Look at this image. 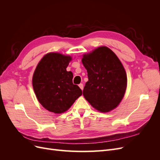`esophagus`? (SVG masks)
Returning a JSON list of instances; mask_svg holds the SVG:
<instances>
[{
	"label": "esophagus",
	"mask_w": 160,
	"mask_h": 160,
	"mask_svg": "<svg viewBox=\"0 0 160 160\" xmlns=\"http://www.w3.org/2000/svg\"><path fill=\"white\" fill-rule=\"evenodd\" d=\"M79 87L80 88V89L83 91V85L82 84V83H80L79 85Z\"/></svg>",
	"instance_id": "obj_1"
}]
</instances>
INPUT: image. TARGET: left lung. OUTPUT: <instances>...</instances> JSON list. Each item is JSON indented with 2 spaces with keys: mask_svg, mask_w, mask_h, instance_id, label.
Wrapping results in <instances>:
<instances>
[{
  "mask_svg": "<svg viewBox=\"0 0 160 160\" xmlns=\"http://www.w3.org/2000/svg\"><path fill=\"white\" fill-rule=\"evenodd\" d=\"M82 62L89 79L83 91L85 99L101 112L115 109L127 88L126 72L118 57L108 47H100L84 55Z\"/></svg>",
  "mask_w": 160,
  "mask_h": 160,
  "instance_id": "1",
  "label": "left lung"
}]
</instances>
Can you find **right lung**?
<instances>
[{
    "label": "right lung",
    "mask_w": 160,
    "mask_h": 160,
    "mask_svg": "<svg viewBox=\"0 0 160 160\" xmlns=\"http://www.w3.org/2000/svg\"><path fill=\"white\" fill-rule=\"evenodd\" d=\"M71 57L50 52L38 62L32 77V86L39 103L48 111L62 113L82 95L72 83L73 75L67 71Z\"/></svg>",
    "instance_id": "right-lung-1"
}]
</instances>
